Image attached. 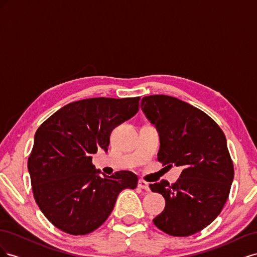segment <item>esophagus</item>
<instances>
[{
    "label": "esophagus",
    "mask_w": 257,
    "mask_h": 257,
    "mask_svg": "<svg viewBox=\"0 0 257 257\" xmlns=\"http://www.w3.org/2000/svg\"><path fill=\"white\" fill-rule=\"evenodd\" d=\"M138 188H141L143 190H146V191H149V184H148L146 181L144 180H139L138 181Z\"/></svg>",
    "instance_id": "esophagus-1"
}]
</instances>
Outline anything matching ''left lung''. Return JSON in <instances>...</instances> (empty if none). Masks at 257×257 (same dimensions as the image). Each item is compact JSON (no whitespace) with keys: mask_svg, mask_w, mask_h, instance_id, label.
I'll list each match as a JSON object with an SVG mask.
<instances>
[{"mask_svg":"<svg viewBox=\"0 0 257 257\" xmlns=\"http://www.w3.org/2000/svg\"><path fill=\"white\" fill-rule=\"evenodd\" d=\"M141 107L160 133L159 162L183 167L176 183L150 184L165 198L153 223L170 236L196 234L221 213L229 195L234 164L226 138L207 113L176 97L146 96Z\"/></svg>","mask_w":257,"mask_h":257,"instance_id":"left-lung-1","label":"left lung"}]
</instances>
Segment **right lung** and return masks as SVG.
I'll return each mask as SVG.
<instances>
[{"label":"right lung","mask_w":257,"mask_h":257,"mask_svg":"<svg viewBox=\"0 0 257 257\" xmlns=\"http://www.w3.org/2000/svg\"><path fill=\"white\" fill-rule=\"evenodd\" d=\"M141 97H96L62 107L38 127L28 160L33 195L44 215L69 235H87L110 215L137 176L120 170L99 176L92 154L108 150L111 131L135 115Z\"/></svg>","instance_id":"1"}]
</instances>
